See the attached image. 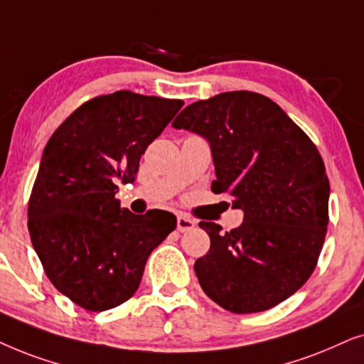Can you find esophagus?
<instances>
[{"instance_id": "obj_1", "label": "esophagus", "mask_w": 364, "mask_h": 364, "mask_svg": "<svg viewBox=\"0 0 364 364\" xmlns=\"http://www.w3.org/2000/svg\"><path fill=\"white\" fill-rule=\"evenodd\" d=\"M196 223L191 220V218H186V216H178V231L181 232H188L191 230H195Z\"/></svg>"}]
</instances>
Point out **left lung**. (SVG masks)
Instances as JSON below:
<instances>
[{
	"instance_id": "8db88e82",
	"label": "left lung",
	"mask_w": 364,
	"mask_h": 364,
	"mask_svg": "<svg viewBox=\"0 0 364 364\" xmlns=\"http://www.w3.org/2000/svg\"><path fill=\"white\" fill-rule=\"evenodd\" d=\"M173 128L210 143L211 191L231 196L243 223L211 240L195 273L203 291L236 314L258 313L296 293L311 276L328 226L329 181L316 146L263 95L226 91L186 106Z\"/></svg>"
}]
</instances>
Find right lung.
I'll use <instances>...</instances> for the list:
<instances>
[{
	"mask_svg": "<svg viewBox=\"0 0 364 364\" xmlns=\"http://www.w3.org/2000/svg\"><path fill=\"white\" fill-rule=\"evenodd\" d=\"M181 106L116 91L80 106L46 143L28 230L48 278L77 306L106 311L132 298L148 256L176 228L171 213L133 215L114 195Z\"/></svg>",
	"mask_w": 364,
	"mask_h": 364,
	"instance_id": "add662e5",
	"label": "right lung"
}]
</instances>
